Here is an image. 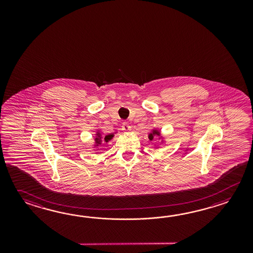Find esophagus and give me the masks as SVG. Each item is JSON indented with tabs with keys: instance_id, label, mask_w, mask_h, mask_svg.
<instances>
[{
	"instance_id": "esophagus-1",
	"label": "esophagus",
	"mask_w": 253,
	"mask_h": 253,
	"mask_svg": "<svg viewBox=\"0 0 253 253\" xmlns=\"http://www.w3.org/2000/svg\"><path fill=\"white\" fill-rule=\"evenodd\" d=\"M122 130L126 132V133H128L131 131V126H130V125L128 124V122H123V124H122Z\"/></svg>"
}]
</instances>
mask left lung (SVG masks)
Masks as SVG:
<instances>
[{
  "label": "left lung",
  "mask_w": 253,
  "mask_h": 253,
  "mask_svg": "<svg viewBox=\"0 0 253 253\" xmlns=\"http://www.w3.org/2000/svg\"><path fill=\"white\" fill-rule=\"evenodd\" d=\"M156 137H157L158 139L161 140L162 144H166V141H165V137L162 135L160 130H157V129H153L151 131L150 133L148 134V139L150 141H153ZM156 148H159V146H156Z\"/></svg>",
  "instance_id": "left-lung-1"
}]
</instances>
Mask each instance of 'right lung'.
Listing matches in <instances>:
<instances>
[{
	"instance_id": "right-lung-1",
	"label": "right lung",
	"mask_w": 253,
	"mask_h": 253,
	"mask_svg": "<svg viewBox=\"0 0 253 253\" xmlns=\"http://www.w3.org/2000/svg\"><path fill=\"white\" fill-rule=\"evenodd\" d=\"M114 135H115L114 134L103 135V134H101V132H100L99 130H97V132H96V134H95V137H94V147L97 148L96 150H99L98 146L100 145H102L103 142L106 143V144L108 143V141H110V140L113 138Z\"/></svg>"
}]
</instances>
